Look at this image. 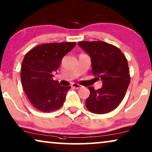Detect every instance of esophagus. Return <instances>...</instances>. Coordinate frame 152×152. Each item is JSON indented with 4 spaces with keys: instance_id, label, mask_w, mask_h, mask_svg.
<instances>
[{
    "instance_id": "esophagus-1",
    "label": "esophagus",
    "mask_w": 152,
    "mask_h": 152,
    "mask_svg": "<svg viewBox=\"0 0 152 152\" xmlns=\"http://www.w3.org/2000/svg\"><path fill=\"white\" fill-rule=\"evenodd\" d=\"M72 86L75 88H80L82 87V86H81V85H80L79 84H76V83H73V84H72Z\"/></svg>"
}]
</instances>
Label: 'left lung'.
Returning a JSON list of instances; mask_svg holds the SVG:
<instances>
[{
	"instance_id": "left-lung-1",
	"label": "left lung",
	"mask_w": 152,
	"mask_h": 152,
	"mask_svg": "<svg viewBox=\"0 0 152 152\" xmlns=\"http://www.w3.org/2000/svg\"><path fill=\"white\" fill-rule=\"evenodd\" d=\"M78 44L91 56L93 74L103 82L97 90L88 87L86 107L95 114L111 112L121 103L129 85L127 59L118 48L104 41H80Z\"/></svg>"
}]
</instances>
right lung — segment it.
<instances>
[{"mask_svg": "<svg viewBox=\"0 0 152 152\" xmlns=\"http://www.w3.org/2000/svg\"><path fill=\"white\" fill-rule=\"evenodd\" d=\"M76 42L43 43L30 50L23 61L20 79L30 103L39 111L49 113L64 104L70 86H63L53 79L61 59Z\"/></svg>", "mask_w": 152, "mask_h": 152, "instance_id": "right-lung-1", "label": "right lung"}]
</instances>
